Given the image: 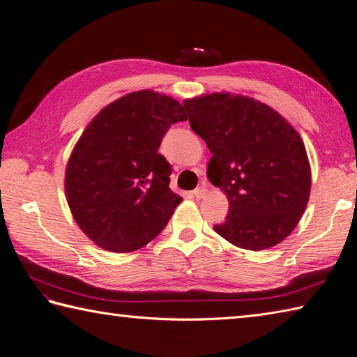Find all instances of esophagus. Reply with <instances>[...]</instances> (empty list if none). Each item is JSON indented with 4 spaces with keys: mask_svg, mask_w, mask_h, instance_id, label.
<instances>
[{
    "mask_svg": "<svg viewBox=\"0 0 357 357\" xmlns=\"http://www.w3.org/2000/svg\"><path fill=\"white\" fill-rule=\"evenodd\" d=\"M205 193H207V189H205L204 186H199V188H197L195 190H193V197L199 199V198L205 197Z\"/></svg>",
    "mask_w": 357,
    "mask_h": 357,
    "instance_id": "1",
    "label": "esophagus"
}]
</instances>
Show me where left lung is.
<instances>
[{"label":"left lung","mask_w":357,"mask_h":357,"mask_svg":"<svg viewBox=\"0 0 357 357\" xmlns=\"http://www.w3.org/2000/svg\"><path fill=\"white\" fill-rule=\"evenodd\" d=\"M183 105L213 155L207 176L229 199V213L214 231L247 250L282 243L305 211L311 189L298 132L271 107L243 95H204Z\"/></svg>","instance_id":"left-lung-1"}]
</instances>
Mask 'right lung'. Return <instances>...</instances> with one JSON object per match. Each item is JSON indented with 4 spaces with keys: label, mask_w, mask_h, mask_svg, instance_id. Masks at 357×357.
Here are the masks:
<instances>
[{
    "label": "right lung",
    "mask_w": 357,
    "mask_h": 357,
    "mask_svg": "<svg viewBox=\"0 0 357 357\" xmlns=\"http://www.w3.org/2000/svg\"><path fill=\"white\" fill-rule=\"evenodd\" d=\"M183 121L178 101L139 91L107 105L84 129L68 160L66 193L74 220L96 245L134 252L165 228L181 198L169 189L172 169L158 150Z\"/></svg>",
    "instance_id": "1"
}]
</instances>
